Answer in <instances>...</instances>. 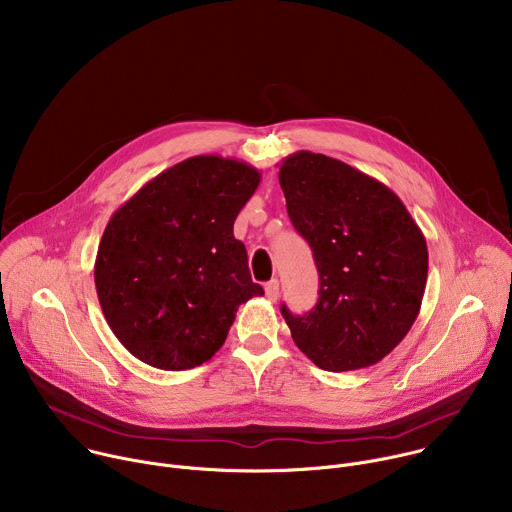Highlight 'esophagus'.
Returning <instances> with one entry per match:
<instances>
[{
  "instance_id": "1",
  "label": "esophagus",
  "mask_w": 512,
  "mask_h": 512,
  "mask_svg": "<svg viewBox=\"0 0 512 512\" xmlns=\"http://www.w3.org/2000/svg\"><path fill=\"white\" fill-rule=\"evenodd\" d=\"M265 296L271 302H275L279 298V281L277 279H271L265 283Z\"/></svg>"
}]
</instances>
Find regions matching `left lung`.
Instances as JSON below:
<instances>
[{
  "instance_id": "1",
  "label": "left lung",
  "mask_w": 512,
  "mask_h": 512,
  "mask_svg": "<svg viewBox=\"0 0 512 512\" xmlns=\"http://www.w3.org/2000/svg\"><path fill=\"white\" fill-rule=\"evenodd\" d=\"M291 225L310 243L318 304L281 314L296 346L332 373L367 369L411 330L427 281V245L399 196L324 154L296 152L279 166Z\"/></svg>"
}]
</instances>
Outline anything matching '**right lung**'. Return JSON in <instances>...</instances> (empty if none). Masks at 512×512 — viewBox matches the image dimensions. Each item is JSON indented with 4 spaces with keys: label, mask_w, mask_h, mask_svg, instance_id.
Returning a JSON list of instances; mask_svg holds the SVG:
<instances>
[{
    "label": "right lung",
    "mask_w": 512,
    "mask_h": 512,
    "mask_svg": "<svg viewBox=\"0 0 512 512\" xmlns=\"http://www.w3.org/2000/svg\"><path fill=\"white\" fill-rule=\"evenodd\" d=\"M261 182L239 160L194 156L115 210L95 261L107 324L141 362L200 367L227 340L241 304L263 296L235 218Z\"/></svg>",
    "instance_id": "obj_1"
}]
</instances>
